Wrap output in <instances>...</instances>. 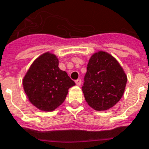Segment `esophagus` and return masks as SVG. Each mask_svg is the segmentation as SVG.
I'll return each mask as SVG.
<instances>
[{"label":"esophagus","instance_id":"34e87169","mask_svg":"<svg viewBox=\"0 0 149 149\" xmlns=\"http://www.w3.org/2000/svg\"><path fill=\"white\" fill-rule=\"evenodd\" d=\"M76 84H77V85L78 86L81 85V80H80V79H77V80H76Z\"/></svg>","mask_w":149,"mask_h":149}]
</instances>
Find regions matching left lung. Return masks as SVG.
I'll use <instances>...</instances> for the list:
<instances>
[{"instance_id":"1","label":"left lung","mask_w":149,"mask_h":149,"mask_svg":"<svg viewBox=\"0 0 149 149\" xmlns=\"http://www.w3.org/2000/svg\"><path fill=\"white\" fill-rule=\"evenodd\" d=\"M126 82L127 76L118 61L100 50L89 59L82 91L91 108L107 111L121 100Z\"/></svg>"}]
</instances>
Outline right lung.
Returning <instances> with one entry per match:
<instances>
[{
	"mask_svg": "<svg viewBox=\"0 0 149 149\" xmlns=\"http://www.w3.org/2000/svg\"><path fill=\"white\" fill-rule=\"evenodd\" d=\"M57 56L44 53L34 61L23 79L27 99L35 107L53 111L65 101L69 89L76 84L58 67Z\"/></svg>",
	"mask_w": 149,
	"mask_h": 149,
	"instance_id": "obj_1",
	"label": "right lung"
}]
</instances>
